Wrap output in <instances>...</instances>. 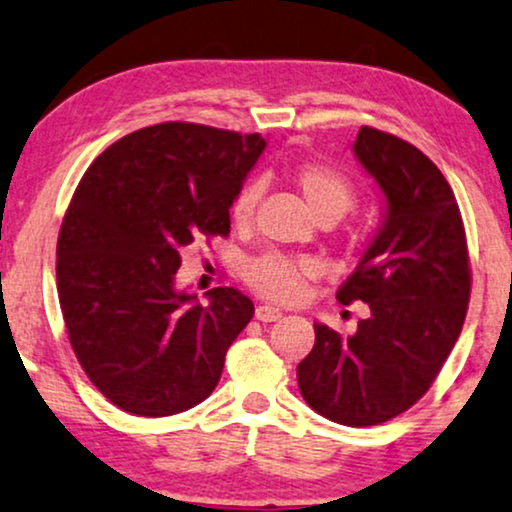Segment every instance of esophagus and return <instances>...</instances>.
<instances>
[{
	"mask_svg": "<svg viewBox=\"0 0 512 512\" xmlns=\"http://www.w3.org/2000/svg\"><path fill=\"white\" fill-rule=\"evenodd\" d=\"M255 319H257V321H262V323H271V321L281 319V309L269 307V304H257V309H255Z\"/></svg>",
	"mask_w": 512,
	"mask_h": 512,
	"instance_id": "34e87169",
	"label": "esophagus"
}]
</instances>
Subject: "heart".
<instances>
[{
    "label": "heart",
    "mask_w": 512,
    "mask_h": 512,
    "mask_svg": "<svg viewBox=\"0 0 512 512\" xmlns=\"http://www.w3.org/2000/svg\"><path fill=\"white\" fill-rule=\"evenodd\" d=\"M293 181L302 198L319 219H340L352 210L357 193L352 181L335 167L326 163H302L293 170ZM260 184L248 181L231 200V222L245 226L252 219V212L260 200ZM319 274V264L312 257H293L283 252H264L245 262V283L269 300L293 302L300 297L304 283Z\"/></svg>",
    "instance_id": "1"
}]
</instances>
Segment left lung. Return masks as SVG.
<instances>
[{"mask_svg": "<svg viewBox=\"0 0 512 512\" xmlns=\"http://www.w3.org/2000/svg\"><path fill=\"white\" fill-rule=\"evenodd\" d=\"M354 155L383 189L387 215L338 302L361 300L371 314L352 335L314 323L297 385L323 418L368 428L435 383L461 335L472 276L456 196L428 155L375 127L359 129Z\"/></svg>", "mask_w": 512, "mask_h": 512, "instance_id": "1", "label": "left lung"}]
</instances>
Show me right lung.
Returning a JSON list of instances; mask_svg holds the SVG:
<instances>
[{
	"label": "right lung",
	"mask_w": 512,
	"mask_h": 512,
	"mask_svg": "<svg viewBox=\"0 0 512 512\" xmlns=\"http://www.w3.org/2000/svg\"><path fill=\"white\" fill-rule=\"evenodd\" d=\"M264 146L193 122L127 134L89 165L63 217L56 286L68 340L96 390L144 418L210 397L255 307L236 288L179 293L181 250L229 236L231 200Z\"/></svg>",
	"instance_id": "1"
}]
</instances>
